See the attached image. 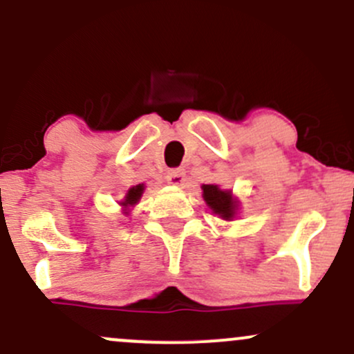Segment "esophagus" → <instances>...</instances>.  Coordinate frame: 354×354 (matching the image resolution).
<instances>
[{"label":"esophagus","mask_w":354,"mask_h":354,"mask_svg":"<svg viewBox=\"0 0 354 354\" xmlns=\"http://www.w3.org/2000/svg\"><path fill=\"white\" fill-rule=\"evenodd\" d=\"M185 169L178 168V169H169L168 173H166V180H168L169 185L173 186H181L183 183H185Z\"/></svg>","instance_id":"esophagus-1"}]
</instances>
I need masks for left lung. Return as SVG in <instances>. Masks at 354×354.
<instances>
[{
  "instance_id": "obj_1",
  "label": "left lung",
  "mask_w": 354,
  "mask_h": 354,
  "mask_svg": "<svg viewBox=\"0 0 354 354\" xmlns=\"http://www.w3.org/2000/svg\"><path fill=\"white\" fill-rule=\"evenodd\" d=\"M203 198H205L206 205L213 209L214 214L219 218L231 221L236 216L238 201L234 200L231 191L221 189L218 185H203Z\"/></svg>"
}]
</instances>
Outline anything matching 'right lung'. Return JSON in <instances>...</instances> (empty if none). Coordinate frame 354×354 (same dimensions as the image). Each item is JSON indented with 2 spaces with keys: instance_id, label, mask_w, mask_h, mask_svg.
I'll return each mask as SVG.
<instances>
[{
  "instance_id": "1",
  "label": "right lung",
  "mask_w": 354,
  "mask_h": 354,
  "mask_svg": "<svg viewBox=\"0 0 354 354\" xmlns=\"http://www.w3.org/2000/svg\"><path fill=\"white\" fill-rule=\"evenodd\" d=\"M143 191H145V185L133 186V188L128 189V193H126L124 200L121 201L120 205L123 206V208H128V206H135L136 203L140 201V198H141V194H143Z\"/></svg>"
}]
</instances>
